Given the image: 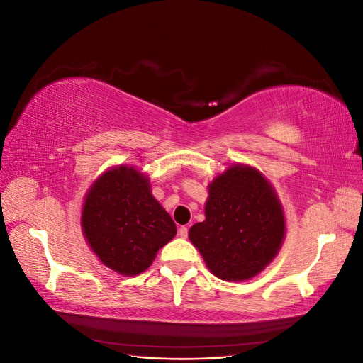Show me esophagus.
<instances>
[{
    "label": "esophagus",
    "mask_w": 363,
    "mask_h": 363,
    "mask_svg": "<svg viewBox=\"0 0 363 363\" xmlns=\"http://www.w3.org/2000/svg\"><path fill=\"white\" fill-rule=\"evenodd\" d=\"M179 236H180V238H183V239L188 238V227H186V225H182V227L179 228Z\"/></svg>",
    "instance_id": "obj_1"
}]
</instances>
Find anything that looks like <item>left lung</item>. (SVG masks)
<instances>
[{
    "label": "left lung",
    "mask_w": 363,
    "mask_h": 363,
    "mask_svg": "<svg viewBox=\"0 0 363 363\" xmlns=\"http://www.w3.org/2000/svg\"><path fill=\"white\" fill-rule=\"evenodd\" d=\"M203 223L189 239L206 267L225 281L256 277L279 255L286 219L277 192L259 169L233 163L208 184Z\"/></svg>",
    "instance_id": "left-lung-1"
}]
</instances>
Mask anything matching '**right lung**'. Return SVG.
Segmentation results:
<instances>
[{"mask_svg":"<svg viewBox=\"0 0 363 363\" xmlns=\"http://www.w3.org/2000/svg\"><path fill=\"white\" fill-rule=\"evenodd\" d=\"M82 232L104 267L125 277L144 272L177 233L172 218L151 194L148 175L118 164L84 195Z\"/></svg>","mask_w":363,"mask_h":363,"instance_id":"obj_1","label":"right lung"}]
</instances>
